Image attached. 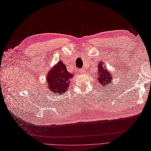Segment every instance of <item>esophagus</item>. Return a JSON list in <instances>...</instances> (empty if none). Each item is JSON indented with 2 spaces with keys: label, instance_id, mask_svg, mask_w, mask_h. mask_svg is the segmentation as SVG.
<instances>
[{
  "label": "esophagus",
  "instance_id": "obj_1",
  "mask_svg": "<svg viewBox=\"0 0 151 151\" xmlns=\"http://www.w3.org/2000/svg\"><path fill=\"white\" fill-rule=\"evenodd\" d=\"M79 72L80 73H84V68H81V69H79Z\"/></svg>",
  "mask_w": 151,
  "mask_h": 151
}]
</instances>
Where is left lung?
Listing matches in <instances>:
<instances>
[{
  "label": "left lung",
  "mask_w": 151,
  "mask_h": 151,
  "mask_svg": "<svg viewBox=\"0 0 151 151\" xmlns=\"http://www.w3.org/2000/svg\"><path fill=\"white\" fill-rule=\"evenodd\" d=\"M98 77L97 79L98 83L101 86V88H108L109 83L112 82V74L107 70V68L105 66H103V63L102 62H99L98 65Z\"/></svg>",
  "instance_id": "left-lung-1"
}]
</instances>
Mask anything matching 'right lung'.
<instances>
[{
    "label": "right lung",
    "instance_id": "obj_1",
    "mask_svg": "<svg viewBox=\"0 0 151 151\" xmlns=\"http://www.w3.org/2000/svg\"><path fill=\"white\" fill-rule=\"evenodd\" d=\"M72 77L73 74L67 71L64 63L59 61L47 74L46 79L49 89L53 93L64 94L69 87Z\"/></svg>",
    "mask_w": 151,
    "mask_h": 151
}]
</instances>
